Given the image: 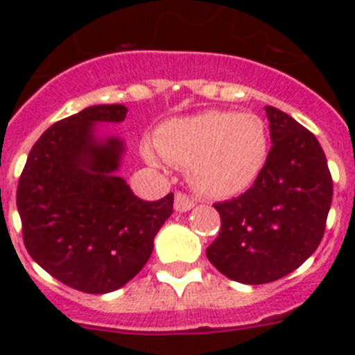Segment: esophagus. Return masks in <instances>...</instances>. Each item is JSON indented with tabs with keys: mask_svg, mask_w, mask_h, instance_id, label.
<instances>
[{
	"mask_svg": "<svg viewBox=\"0 0 355 355\" xmlns=\"http://www.w3.org/2000/svg\"><path fill=\"white\" fill-rule=\"evenodd\" d=\"M196 206L193 199H190L188 196L184 193H175V200H174V209L178 213H184V211H190V209Z\"/></svg>",
	"mask_w": 355,
	"mask_h": 355,
	"instance_id": "34e87169",
	"label": "esophagus"
}]
</instances>
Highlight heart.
Instances as JSON below:
<instances>
[{"mask_svg": "<svg viewBox=\"0 0 355 355\" xmlns=\"http://www.w3.org/2000/svg\"><path fill=\"white\" fill-rule=\"evenodd\" d=\"M270 150L266 124L250 112L206 110L171 119L155 142L142 144V155L153 167L167 162L190 168V181L209 197H233L258 180Z\"/></svg>", "mask_w": 355, "mask_h": 355, "instance_id": "heart-1", "label": "heart"}]
</instances>
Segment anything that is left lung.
Masks as SVG:
<instances>
[{"mask_svg":"<svg viewBox=\"0 0 355 355\" xmlns=\"http://www.w3.org/2000/svg\"><path fill=\"white\" fill-rule=\"evenodd\" d=\"M272 147L265 167L240 197L216 202L220 233L209 263L241 284L284 277L316 250L332 202L327 158L315 135L290 115L265 106Z\"/></svg>","mask_w":355,"mask_h":355,"instance_id":"1","label":"left lung"}]
</instances>
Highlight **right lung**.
<instances>
[{
	"label": "right lung",
	"instance_id": "obj_1",
	"mask_svg": "<svg viewBox=\"0 0 355 355\" xmlns=\"http://www.w3.org/2000/svg\"><path fill=\"white\" fill-rule=\"evenodd\" d=\"M124 105H96L58 121L31 147L17 187L28 254L60 283L110 293L139 274L172 215L174 193L144 200L117 174L126 144L99 124Z\"/></svg>",
	"mask_w": 355,
	"mask_h": 355
}]
</instances>
